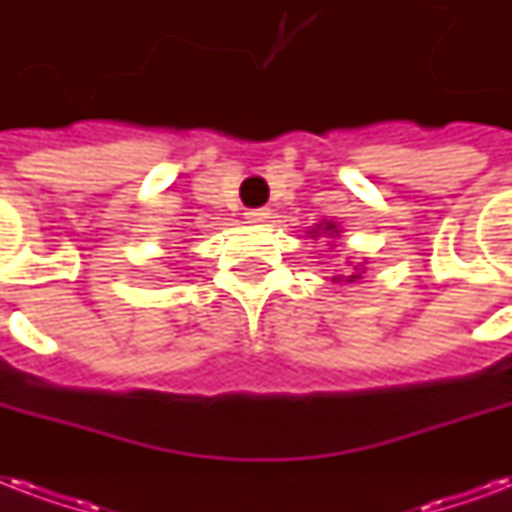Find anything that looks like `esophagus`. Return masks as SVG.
I'll return each instance as SVG.
<instances>
[{
    "label": "esophagus",
    "instance_id": "obj_1",
    "mask_svg": "<svg viewBox=\"0 0 512 512\" xmlns=\"http://www.w3.org/2000/svg\"><path fill=\"white\" fill-rule=\"evenodd\" d=\"M244 217H247V222H268L271 220V209H249Z\"/></svg>",
    "mask_w": 512,
    "mask_h": 512
}]
</instances>
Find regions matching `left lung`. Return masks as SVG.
<instances>
[{
  "mask_svg": "<svg viewBox=\"0 0 512 512\" xmlns=\"http://www.w3.org/2000/svg\"><path fill=\"white\" fill-rule=\"evenodd\" d=\"M319 236H325V239H335V236H341V228H338L333 220H322L319 225H314V228H311V239H319ZM357 279H362V263L354 265V271L346 273V276H333V282H346V284H354Z\"/></svg>",
  "mask_w": 512,
  "mask_h": 512,
  "instance_id": "left-lung-1",
  "label": "left lung"
}]
</instances>
